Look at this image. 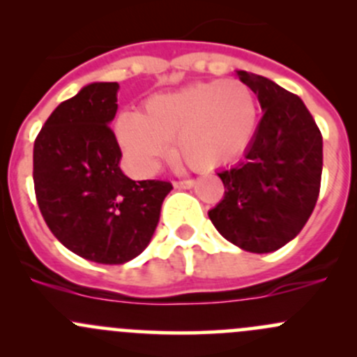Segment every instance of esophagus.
Segmentation results:
<instances>
[{"instance_id": "34e87169", "label": "esophagus", "mask_w": 357, "mask_h": 357, "mask_svg": "<svg viewBox=\"0 0 357 357\" xmlns=\"http://www.w3.org/2000/svg\"><path fill=\"white\" fill-rule=\"evenodd\" d=\"M172 185H174V188L178 190H188L195 185V181H193V179H181V181H174Z\"/></svg>"}]
</instances>
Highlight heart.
<instances>
[{
	"label": "heart",
	"mask_w": 357,
	"mask_h": 357,
	"mask_svg": "<svg viewBox=\"0 0 357 357\" xmlns=\"http://www.w3.org/2000/svg\"><path fill=\"white\" fill-rule=\"evenodd\" d=\"M257 115V98L243 82H195L150 96L142 114H121L115 135L129 158L146 172L155 171L172 142L179 160L195 171H208L245 150Z\"/></svg>",
	"instance_id": "obj_1"
}]
</instances>
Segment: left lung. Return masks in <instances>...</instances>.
Instances as JSON below:
<instances>
[{"instance_id":"8db88e82","label":"left lung","mask_w":357,"mask_h":357,"mask_svg":"<svg viewBox=\"0 0 357 357\" xmlns=\"http://www.w3.org/2000/svg\"><path fill=\"white\" fill-rule=\"evenodd\" d=\"M264 110L245 158L218 172L225 197L208 211L228 242L255 254L301 233L321 186L323 138L304 102L271 79L238 70Z\"/></svg>"}]
</instances>
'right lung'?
Segmentation results:
<instances>
[{
    "label": "right lung",
    "instance_id": "1",
    "mask_svg": "<svg viewBox=\"0 0 357 357\" xmlns=\"http://www.w3.org/2000/svg\"><path fill=\"white\" fill-rule=\"evenodd\" d=\"M117 82H93L60 103L34 142V192L50 231L98 264H124L152 240L169 181H132L110 129Z\"/></svg>",
    "mask_w": 357,
    "mask_h": 357
}]
</instances>
